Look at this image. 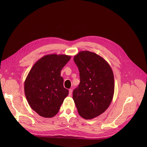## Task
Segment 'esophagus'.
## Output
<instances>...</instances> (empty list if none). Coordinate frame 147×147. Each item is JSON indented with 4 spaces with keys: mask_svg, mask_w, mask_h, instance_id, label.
<instances>
[{
    "mask_svg": "<svg viewBox=\"0 0 147 147\" xmlns=\"http://www.w3.org/2000/svg\"><path fill=\"white\" fill-rule=\"evenodd\" d=\"M72 89H70L69 90V96H71V95H72Z\"/></svg>",
    "mask_w": 147,
    "mask_h": 147,
    "instance_id": "obj_1",
    "label": "esophagus"
}]
</instances>
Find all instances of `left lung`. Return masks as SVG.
Listing matches in <instances>:
<instances>
[{
	"instance_id": "left-lung-1",
	"label": "left lung",
	"mask_w": 147,
	"mask_h": 147,
	"mask_svg": "<svg viewBox=\"0 0 147 147\" xmlns=\"http://www.w3.org/2000/svg\"><path fill=\"white\" fill-rule=\"evenodd\" d=\"M74 61L80 72V82L73 91V100L79 115L85 119L94 118L107 110L114 93L113 70L97 54L82 51Z\"/></svg>"
}]
</instances>
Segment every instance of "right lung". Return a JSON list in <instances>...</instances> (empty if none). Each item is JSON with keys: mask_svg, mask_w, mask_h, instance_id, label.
Here are the masks:
<instances>
[{"mask_svg": "<svg viewBox=\"0 0 147 147\" xmlns=\"http://www.w3.org/2000/svg\"><path fill=\"white\" fill-rule=\"evenodd\" d=\"M71 58L64 54H48L30 70L24 83L25 94L30 107L41 117H54L68 96L61 72Z\"/></svg>", "mask_w": 147, "mask_h": 147, "instance_id": "add662e5", "label": "right lung"}]
</instances>
